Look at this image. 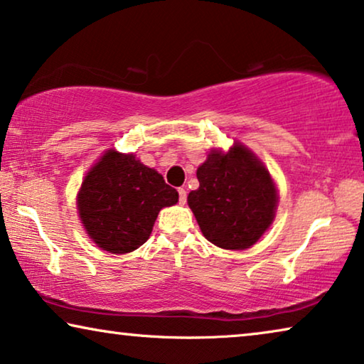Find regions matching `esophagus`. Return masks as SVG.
<instances>
[{"mask_svg": "<svg viewBox=\"0 0 364 364\" xmlns=\"http://www.w3.org/2000/svg\"><path fill=\"white\" fill-rule=\"evenodd\" d=\"M178 194H180V204L186 203V196H188L186 189H184V188H178Z\"/></svg>", "mask_w": 364, "mask_h": 364, "instance_id": "esophagus-1", "label": "esophagus"}]
</instances>
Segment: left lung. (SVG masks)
Instances as JSON below:
<instances>
[{
  "instance_id": "1",
  "label": "left lung",
  "mask_w": 364,
  "mask_h": 364,
  "mask_svg": "<svg viewBox=\"0 0 364 364\" xmlns=\"http://www.w3.org/2000/svg\"><path fill=\"white\" fill-rule=\"evenodd\" d=\"M199 188L188 205L203 235L225 250H245L274 219L278 191L252 150L235 142L227 154L214 149L196 171Z\"/></svg>"
}]
</instances>
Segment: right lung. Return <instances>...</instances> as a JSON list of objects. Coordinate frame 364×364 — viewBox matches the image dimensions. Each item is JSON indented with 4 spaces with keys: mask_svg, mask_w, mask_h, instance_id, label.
<instances>
[{
    "mask_svg": "<svg viewBox=\"0 0 364 364\" xmlns=\"http://www.w3.org/2000/svg\"><path fill=\"white\" fill-rule=\"evenodd\" d=\"M176 203L178 191L159 171L112 149L86 173L77 198L86 234L114 255L144 245L160 210Z\"/></svg>",
    "mask_w": 364,
    "mask_h": 364,
    "instance_id": "right-lung-1",
    "label": "right lung"
}]
</instances>
